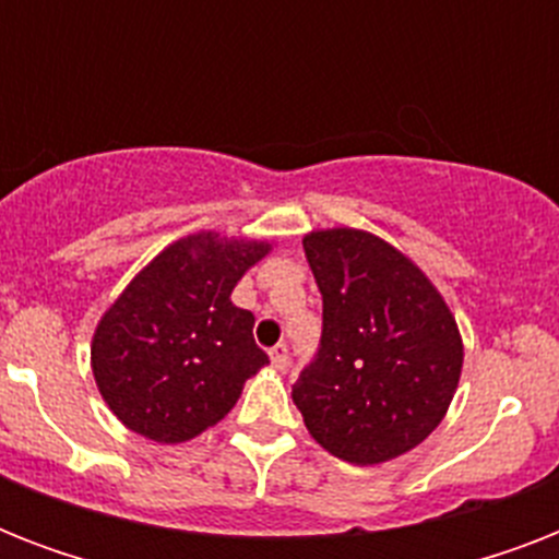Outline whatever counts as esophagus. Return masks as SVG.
Listing matches in <instances>:
<instances>
[{
    "label": "esophagus",
    "mask_w": 559,
    "mask_h": 559,
    "mask_svg": "<svg viewBox=\"0 0 559 559\" xmlns=\"http://www.w3.org/2000/svg\"><path fill=\"white\" fill-rule=\"evenodd\" d=\"M270 359H272V366L278 368V371H284V368L289 366V348H287V345H284V342H278V345L270 350Z\"/></svg>",
    "instance_id": "obj_1"
}]
</instances>
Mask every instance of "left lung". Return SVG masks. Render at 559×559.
<instances>
[{
	"mask_svg": "<svg viewBox=\"0 0 559 559\" xmlns=\"http://www.w3.org/2000/svg\"><path fill=\"white\" fill-rule=\"evenodd\" d=\"M305 254L322 293L319 350L293 385L307 429L362 467L415 450L459 389L455 319L424 272L368 231H313Z\"/></svg>",
	"mask_w": 559,
	"mask_h": 559,
	"instance_id": "1",
	"label": "left lung"
}]
</instances>
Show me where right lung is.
Segmentation results:
<instances>
[{
    "label": "right lung",
    "mask_w": 559,
    "mask_h": 559,
    "mask_svg": "<svg viewBox=\"0 0 559 559\" xmlns=\"http://www.w3.org/2000/svg\"><path fill=\"white\" fill-rule=\"evenodd\" d=\"M266 252L202 231L135 275L92 340L95 382L121 424L179 443L231 412L270 357L254 345V316L228 296Z\"/></svg>",
    "instance_id": "right-lung-1"
}]
</instances>
